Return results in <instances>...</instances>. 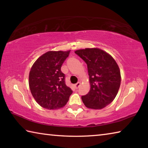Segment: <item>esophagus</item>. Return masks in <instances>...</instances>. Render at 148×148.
<instances>
[{
  "instance_id": "34e87169",
  "label": "esophagus",
  "mask_w": 148,
  "mask_h": 148,
  "mask_svg": "<svg viewBox=\"0 0 148 148\" xmlns=\"http://www.w3.org/2000/svg\"><path fill=\"white\" fill-rule=\"evenodd\" d=\"M80 85H81V83H80V82H77V83L75 85V87H76V89L78 88V87L80 86Z\"/></svg>"
}]
</instances>
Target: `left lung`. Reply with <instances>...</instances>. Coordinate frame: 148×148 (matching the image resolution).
I'll return each instance as SVG.
<instances>
[{
    "label": "left lung",
    "instance_id": "8db88e82",
    "mask_svg": "<svg viewBox=\"0 0 148 148\" xmlns=\"http://www.w3.org/2000/svg\"><path fill=\"white\" fill-rule=\"evenodd\" d=\"M87 65L90 90L82 100L87 108H104L116 98L121 84V73L116 61L104 50L92 47L75 51Z\"/></svg>",
    "mask_w": 148,
    "mask_h": 148
}]
</instances>
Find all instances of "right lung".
<instances>
[{
	"label": "right lung",
	"mask_w": 148,
	"mask_h": 148,
	"mask_svg": "<svg viewBox=\"0 0 148 148\" xmlns=\"http://www.w3.org/2000/svg\"><path fill=\"white\" fill-rule=\"evenodd\" d=\"M71 52L49 51L34 62L29 76L31 94L40 106L47 110L64 106L72 93L64 82L61 68Z\"/></svg>",
	"instance_id": "1"
}]
</instances>
